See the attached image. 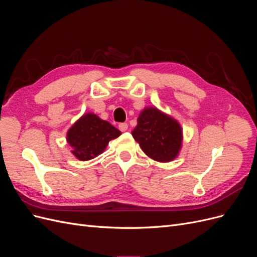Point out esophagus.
Segmentation results:
<instances>
[{
	"instance_id": "esophagus-1",
	"label": "esophagus",
	"mask_w": 257,
	"mask_h": 257,
	"mask_svg": "<svg viewBox=\"0 0 257 257\" xmlns=\"http://www.w3.org/2000/svg\"><path fill=\"white\" fill-rule=\"evenodd\" d=\"M119 130H120L121 132L127 131V123H120V124H119Z\"/></svg>"
}]
</instances>
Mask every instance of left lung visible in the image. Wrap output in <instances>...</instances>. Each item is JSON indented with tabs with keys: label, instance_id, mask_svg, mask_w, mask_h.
<instances>
[{
	"label": "left lung",
	"instance_id": "left-lung-1",
	"mask_svg": "<svg viewBox=\"0 0 257 257\" xmlns=\"http://www.w3.org/2000/svg\"><path fill=\"white\" fill-rule=\"evenodd\" d=\"M132 135L148 157L158 162L175 160L182 147L180 124L155 107L141 112Z\"/></svg>",
	"mask_w": 257,
	"mask_h": 257
}]
</instances>
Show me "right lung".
I'll list each match as a JSON object with an SVG mask.
<instances>
[{
    "label": "right lung",
    "mask_w": 257,
    "mask_h": 257,
    "mask_svg": "<svg viewBox=\"0 0 257 257\" xmlns=\"http://www.w3.org/2000/svg\"><path fill=\"white\" fill-rule=\"evenodd\" d=\"M120 135L121 132L109 122L88 112L68 130L66 138L75 157L79 161H89L103 153L108 143Z\"/></svg>",
    "instance_id": "right-lung-1"
}]
</instances>
